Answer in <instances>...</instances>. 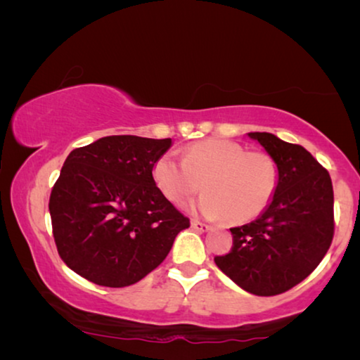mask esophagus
I'll return each instance as SVG.
<instances>
[{
    "mask_svg": "<svg viewBox=\"0 0 360 360\" xmlns=\"http://www.w3.org/2000/svg\"><path fill=\"white\" fill-rule=\"evenodd\" d=\"M191 228L200 231V233H205V231L211 229V226L206 223H201V221H198V219H191Z\"/></svg>",
    "mask_w": 360,
    "mask_h": 360,
    "instance_id": "1",
    "label": "esophagus"
}]
</instances>
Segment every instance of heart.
I'll use <instances>...</instances> for the list:
<instances>
[{
	"instance_id": "b5f03b06",
	"label": "heart",
	"mask_w": 360,
	"mask_h": 360,
	"mask_svg": "<svg viewBox=\"0 0 360 360\" xmlns=\"http://www.w3.org/2000/svg\"><path fill=\"white\" fill-rule=\"evenodd\" d=\"M152 179L170 203L180 205L201 185L198 210L211 219L243 224L259 218L272 203L278 185L277 164L262 150L210 137L184 149V159L165 152L152 165Z\"/></svg>"
}]
</instances>
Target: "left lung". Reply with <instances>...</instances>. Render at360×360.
I'll list each match as a JSON object with an SVG mask.
<instances>
[{
    "label": "left lung",
    "instance_id": "left-lung-1",
    "mask_svg": "<svg viewBox=\"0 0 360 360\" xmlns=\"http://www.w3.org/2000/svg\"><path fill=\"white\" fill-rule=\"evenodd\" d=\"M278 169L272 203L252 223L231 228L233 248L214 262L245 292L272 297L303 282L334 236V193L328 170L298 144L249 132Z\"/></svg>",
    "mask_w": 360,
    "mask_h": 360
}]
</instances>
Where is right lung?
<instances>
[{
	"label": "right lung",
	"mask_w": 360,
	"mask_h": 360,
	"mask_svg": "<svg viewBox=\"0 0 360 360\" xmlns=\"http://www.w3.org/2000/svg\"><path fill=\"white\" fill-rule=\"evenodd\" d=\"M172 139L108 136L68 154L49 211L63 262L103 287L139 282L190 226L157 188L152 165Z\"/></svg>",
	"instance_id": "1"
}]
</instances>
